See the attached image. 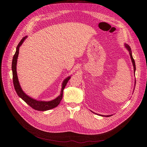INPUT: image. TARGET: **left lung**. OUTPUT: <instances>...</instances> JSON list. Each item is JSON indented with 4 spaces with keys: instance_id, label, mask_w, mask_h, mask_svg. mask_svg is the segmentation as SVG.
<instances>
[{
    "instance_id": "left-lung-1",
    "label": "left lung",
    "mask_w": 147,
    "mask_h": 147,
    "mask_svg": "<svg viewBox=\"0 0 147 147\" xmlns=\"http://www.w3.org/2000/svg\"><path fill=\"white\" fill-rule=\"evenodd\" d=\"M125 47L126 48V49L128 50V51L129 52V54H130V57H131V61L133 63V67H134V74H135V71H136V64H135V61L133 57V56H132V52H131V49L129 45H128L127 44H125ZM136 83V81H135V84ZM134 86H136V84L134 85ZM92 112V111H91ZM94 113V112H93ZM96 114V113H95ZM96 115H98V114H96ZM100 115V116H106V117H109V116H111V115H107V116H104V115Z\"/></svg>"
}]
</instances>
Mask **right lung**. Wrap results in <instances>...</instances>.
<instances>
[{
	"label": "right lung",
	"instance_id": "add662e5",
	"mask_svg": "<svg viewBox=\"0 0 147 147\" xmlns=\"http://www.w3.org/2000/svg\"><path fill=\"white\" fill-rule=\"evenodd\" d=\"M27 36H24L21 40V41L18 44L17 48H16V53L13 56V60H12V65H11V69L13 72V84L14 87V89L18 95L19 97L22 98L25 102H26L29 106H30L32 108H33L35 110L39 111H46L48 110H50L51 109H53L55 107H56L60 103L61 100L62 99L63 97V90L65 88L68 81L70 78V76L68 77L63 82L62 86H61V90L60 95H59L56 98H55L53 100H50V101H40V100H37L36 99H34L30 96H28L21 88V86L20 85V83L18 81L17 74V70H16V66H17V58L19 53V48L22 45L24 40L27 38Z\"/></svg>",
	"mask_w": 147,
	"mask_h": 147
}]
</instances>
